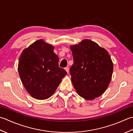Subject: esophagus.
Here are the masks:
<instances>
[{"instance_id":"34e87169","label":"esophagus","mask_w":133,"mask_h":133,"mask_svg":"<svg viewBox=\"0 0 133 133\" xmlns=\"http://www.w3.org/2000/svg\"><path fill=\"white\" fill-rule=\"evenodd\" d=\"M65 70H66V72L68 73H68H69V68L68 67H66V68H65Z\"/></svg>"}]
</instances>
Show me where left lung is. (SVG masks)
Wrapping results in <instances>:
<instances>
[{"label":"left lung","instance_id":"obj_1","mask_svg":"<svg viewBox=\"0 0 133 133\" xmlns=\"http://www.w3.org/2000/svg\"><path fill=\"white\" fill-rule=\"evenodd\" d=\"M74 63L70 68L72 83L78 95L88 101L101 96L110 84L113 63L108 51L85 39L70 46Z\"/></svg>","mask_w":133,"mask_h":133}]
</instances>
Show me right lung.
Instances as JSON below:
<instances>
[{"label":"right lung","instance_id":"obj_1","mask_svg":"<svg viewBox=\"0 0 133 133\" xmlns=\"http://www.w3.org/2000/svg\"><path fill=\"white\" fill-rule=\"evenodd\" d=\"M55 47L38 39L25 49L19 58L18 70L24 87L38 100L53 95L67 73L58 66Z\"/></svg>","mask_w":133,"mask_h":133}]
</instances>
